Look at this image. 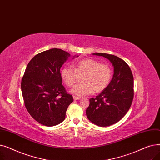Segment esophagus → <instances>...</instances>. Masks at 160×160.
Instances as JSON below:
<instances>
[{
	"instance_id": "34e87169",
	"label": "esophagus",
	"mask_w": 160,
	"mask_h": 160,
	"mask_svg": "<svg viewBox=\"0 0 160 160\" xmlns=\"http://www.w3.org/2000/svg\"><path fill=\"white\" fill-rule=\"evenodd\" d=\"M73 98L74 100H79L80 99V97H76V96H73Z\"/></svg>"
}]
</instances>
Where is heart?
Here are the masks:
<instances>
[{
	"label": "heart",
	"instance_id": "heart-1",
	"mask_svg": "<svg viewBox=\"0 0 160 160\" xmlns=\"http://www.w3.org/2000/svg\"><path fill=\"white\" fill-rule=\"evenodd\" d=\"M113 74L112 67L93 59H85L78 62L74 68L70 65L64 66L61 70V77L67 87H72L82 76L80 83L74 87L71 93L77 97H83L93 93L103 91L110 83Z\"/></svg>",
	"mask_w": 160,
	"mask_h": 160
}]
</instances>
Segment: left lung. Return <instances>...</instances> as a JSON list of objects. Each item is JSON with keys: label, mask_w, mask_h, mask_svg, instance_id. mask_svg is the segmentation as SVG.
I'll list each match as a JSON object with an SVG mask.
<instances>
[{"label": "left lung", "mask_w": 160, "mask_h": 160, "mask_svg": "<svg viewBox=\"0 0 160 160\" xmlns=\"http://www.w3.org/2000/svg\"><path fill=\"white\" fill-rule=\"evenodd\" d=\"M110 60L114 74L108 86L95 98L89 99L86 109L88 119L99 127H108L119 121L127 114L133 98V77L129 65L112 54L96 53Z\"/></svg>", "instance_id": "1"}]
</instances>
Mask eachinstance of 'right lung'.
<instances>
[{"label": "right lung", "mask_w": 160, "mask_h": 160, "mask_svg": "<svg viewBox=\"0 0 160 160\" xmlns=\"http://www.w3.org/2000/svg\"><path fill=\"white\" fill-rule=\"evenodd\" d=\"M71 57L60 48L36 54L30 61L21 80L24 103L33 119L47 127L61 123L72 96L62 84L60 68Z\"/></svg>", "instance_id": "add662e5"}]
</instances>
